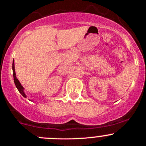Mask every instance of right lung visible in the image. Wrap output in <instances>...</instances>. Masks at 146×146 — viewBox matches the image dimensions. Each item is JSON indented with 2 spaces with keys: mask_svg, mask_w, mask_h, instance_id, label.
I'll list each match as a JSON object with an SVG mask.
<instances>
[{
  "mask_svg": "<svg viewBox=\"0 0 146 146\" xmlns=\"http://www.w3.org/2000/svg\"><path fill=\"white\" fill-rule=\"evenodd\" d=\"M12 69H13V76H14V80L15 85H16V88H18V91L21 93V94L23 95L24 98H26V95H25V93H24V88H23V86H22L21 84L20 83L19 80H18L17 78H16V73H15V67H14V62H13V64H12Z\"/></svg>",
  "mask_w": 146,
  "mask_h": 146,
  "instance_id": "right-lung-1",
  "label": "right lung"
}]
</instances>
